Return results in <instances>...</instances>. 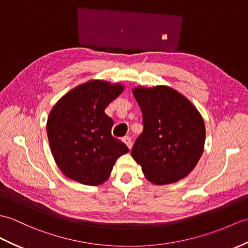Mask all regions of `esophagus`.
<instances>
[{"instance_id":"34e87169","label":"esophagus","mask_w":248,"mask_h":248,"mask_svg":"<svg viewBox=\"0 0 248 248\" xmlns=\"http://www.w3.org/2000/svg\"><path fill=\"white\" fill-rule=\"evenodd\" d=\"M123 141L125 143L126 147H128L129 149H131V148H132V140H131V138H130L129 136H125V137H124Z\"/></svg>"}]
</instances>
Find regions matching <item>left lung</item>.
<instances>
[{"label": "left lung", "mask_w": 248, "mask_h": 248, "mask_svg": "<svg viewBox=\"0 0 248 248\" xmlns=\"http://www.w3.org/2000/svg\"><path fill=\"white\" fill-rule=\"evenodd\" d=\"M142 113V133L132 157L155 185L176 183L191 172L202 156L205 124L202 115L180 92L167 85L132 90Z\"/></svg>", "instance_id": "left-lung-1"}]
</instances>
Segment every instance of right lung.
Listing matches in <instances>:
<instances>
[{
    "label": "right lung",
    "instance_id": "obj_1",
    "mask_svg": "<svg viewBox=\"0 0 248 248\" xmlns=\"http://www.w3.org/2000/svg\"><path fill=\"white\" fill-rule=\"evenodd\" d=\"M120 83L90 80L62 96L49 112L46 131L51 153L62 173L83 185L105 183L116 159L128 153L111 134L106 108L124 91Z\"/></svg>",
    "mask_w": 248,
    "mask_h": 248
}]
</instances>
